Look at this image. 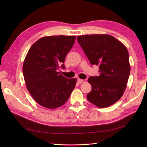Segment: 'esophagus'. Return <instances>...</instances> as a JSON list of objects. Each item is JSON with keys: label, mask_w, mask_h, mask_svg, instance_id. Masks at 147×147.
<instances>
[{"label": "esophagus", "mask_w": 147, "mask_h": 147, "mask_svg": "<svg viewBox=\"0 0 147 147\" xmlns=\"http://www.w3.org/2000/svg\"><path fill=\"white\" fill-rule=\"evenodd\" d=\"M78 83H82L83 82V80H82V79H80V78H78Z\"/></svg>", "instance_id": "obj_1"}]
</instances>
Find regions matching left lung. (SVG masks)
<instances>
[{
    "mask_svg": "<svg viewBox=\"0 0 147 147\" xmlns=\"http://www.w3.org/2000/svg\"><path fill=\"white\" fill-rule=\"evenodd\" d=\"M77 40L92 65H98L100 75L90 76L92 86L87 98L93 104L105 108L123 96L130 73L129 53L123 43L109 35H85Z\"/></svg>",
    "mask_w": 147,
    "mask_h": 147,
    "instance_id": "left-lung-1",
    "label": "left lung"
}]
</instances>
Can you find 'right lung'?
I'll list each match as a JSON object with an SVG mask.
<instances>
[{
	"label": "right lung",
	"mask_w": 147,
	"mask_h": 147,
	"mask_svg": "<svg viewBox=\"0 0 147 147\" xmlns=\"http://www.w3.org/2000/svg\"><path fill=\"white\" fill-rule=\"evenodd\" d=\"M75 36H43L34 43L23 65L26 88L33 98L47 109H56L67 101L76 86V78L68 79L59 74Z\"/></svg>",
	"instance_id": "right-lung-1"
}]
</instances>
